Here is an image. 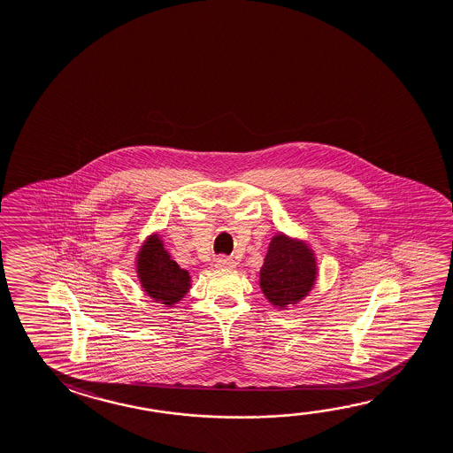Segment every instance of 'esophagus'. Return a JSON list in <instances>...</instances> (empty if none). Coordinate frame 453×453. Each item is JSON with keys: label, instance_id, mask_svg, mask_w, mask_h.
<instances>
[{"label": "esophagus", "instance_id": "obj_1", "mask_svg": "<svg viewBox=\"0 0 453 453\" xmlns=\"http://www.w3.org/2000/svg\"><path fill=\"white\" fill-rule=\"evenodd\" d=\"M235 262L230 259V257H218L215 262L216 268H223V270H230V268H235Z\"/></svg>", "mask_w": 453, "mask_h": 453}]
</instances>
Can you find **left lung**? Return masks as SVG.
Instances as JSON below:
<instances>
[{"mask_svg":"<svg viewBox=\"0 0 453 453\" xmlns=\"http://www.w3.org/2000/svg\"><path fill=\"white\" fill-rule=\"evenodd\" d=\"M260 289L278 310L302 302L318 278L316 254L304 240L282 232L273 235L260 268Z\"/></svg>","mask_w":453,"mask_h":453,"instance_id":"obj_1","label":"left lung"}]
</instances>
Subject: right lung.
<instances>
[{
  "label": "right lung",
  "mask_w": 453,
  "mask_h": 453,
  "mask_svg": "<svg viewBox=\"0 0 453 453\" xmlns=\"http://www.w3.org/2000/svg\"><path fill=\"white\" fill-rule=\"evenodd\" d=\"M135 272L145 294L165 306L179 303L191 289V276L171 259L159 234H151L142 243L135 257Z\"/></svg>",
  "instance_id": "1"
}]
</instances>
